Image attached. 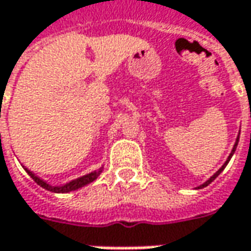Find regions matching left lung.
<instances>
[{
  "label": "left lung",
  "instance_id": "8db88e82",
  "mask_svg": "<svg viewBox=\"0 0 251 251\" xmlns=\"http://www.w3.org/2000/svg\"><path fill=\"white\" fill-rule=\"evenodd\" d=\"M237 142H239V137H237L236 138V144H235V145H233V150H232V152H230V155H229V156H227V159H226V162H225V163H224V165H222V168L219 169V170H218L217 173H215V175H214V176H212V177H209L207 180V181H205V183H204V184H201V186H200V187H197V188H202V187H207L208 184H209V183H211V181H214V180H215V178L218 177V176H219V173H221V172H222V170H224V169H225V166H226L227 163H229V160H230V158H232V155H233V153H235V151H236V147H237Z\"/></svg>",
  "mask_w": 251,
  "mask_h": 251
}]
</instances>
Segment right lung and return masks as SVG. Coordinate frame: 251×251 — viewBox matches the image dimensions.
<instances>
[{
    "label": "right lung",
    "mask_w": 251,
    "mask_h": 251,
    "mask_svg": "<svg viewBox=\"0 0 251 251\" xmlns=\"http://www.w3.org/2000/svg\"><path fill=\"white\" fill-rule=\"evenodd\" d=\"M27 173H29V176L33 178L34 181L40 186V187L46 188V190H49V191H53V193H70V191H74V190H78V188L83 187V186H86V184H89L92 183L93 180H96L98 176L101 173V169L99 170H95V172H91L89 175H85L82 177H78L75 178V180H71L70 183H67V184H64V186H51V184H49V183H46L44 180H42L40 177H37L34 173H32L30 170H27V169H25Z\"/></svg>",
    "instance_id": "obj_1"
}]
</instances>
